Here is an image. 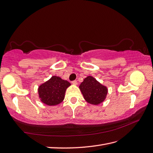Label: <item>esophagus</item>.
<instances>
[{
  "label": "esophagus",
  "instance_id": "esophagus-1",
  "mask_svg": "<svg viewBox=\"0 0 153 153\" xmlns=\"http://www.w3.org/2000/svg\"><path fill=\"white\" fill-rule=\"evenodd\" d=\"M72 83L73 84V85H77V81H73L72 82Z\"/></svg>",
  "mask_w": 153,
  "mask_h": 153
}]
</instances>
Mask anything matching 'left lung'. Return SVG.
Listing matches in <instances>:
<instances>
[{
	"label": "left lung",
	"instance_id": "left-lung-1",
	"mask_svg": "<svg viewBox=\"0 0 153 153\" xmlns=\"http://www.w3.org/2000/svg\"><path fill=\"white\" fill-rule=\"evenodd\" d=\"M79 89L84 99L93 105H98L104 102L108 93V88L93 76H87L79 85Z\"/></svg>",
	"mask_w": 153,
	"mask_h": 153
}]
</instances>
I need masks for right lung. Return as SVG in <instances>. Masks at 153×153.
Listing matches in <instances>:
<instances>
[{
    "label": "right lung",
    "mask_w": 153,
    "mask_h": 153,
    "mask_svg": "<svg viewBox=\"0 0 153 153\" xmlns=\"http://www.w3.org/2000/svg\"><path fill=\"white\" fill-rule=\"evenodd\" d=\"M70 85L71 83L68 81L53 76L38 87L39 98L45 105H58L64 100L66 88Z\"/></svg>",
    "instance_id": "obj_1"
}]
</instances>
